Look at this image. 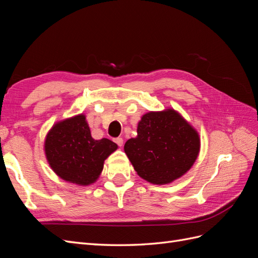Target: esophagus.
<instances>
[{"label":"esophagus","mask_w":258,"mask_h":258,"mask_svg":"<svg viewBox=\"0 0 258 258\" xmlns=\"http://www.w3.org/2000/svg\"><path fill=\"white\" fill-rule=\"evenodd\" d=\"M114 142L118 145V146H122V144H123V140H122V138H116L115 140H114Z\"/></svg>","instance_id":"34e87169"}]
</instances>
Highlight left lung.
I'll list each match as a JSON object with an SVG mask.
<instances>
[{
    "mask_svg": "<svg viewBox=\"0 0 258 258\" xmlns=\"http://www.w3.org/2000/svg\"><path fill=\"white\" fill-rule=\"evenodd\" d=\"M137 132L123 150L138 175L148 183H172L188 172L198 158L199 132L172 107L145 113Z\"/></svg>",
    "mask_w": 258,
    "mask_h": 258,
    "instance_id": "obj_1",
    "label": "left lung"
}]
</instances>
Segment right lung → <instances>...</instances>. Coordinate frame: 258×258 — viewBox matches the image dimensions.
<instances>
[{"instance_id":"add662e5","label":"right lung","mask_w":258,"mask_h":258,"mask_svg":"<svg viewBox=\"0 0 258 258\" xmlns=\"http://www.w3.org/2000/svg\"><path fill=\"white\" fill-rule=\"evenodd\" d=\"M118 146L108 139L91 137L85 114L56 121L47 132L44 152L50 169L60 178L79 186L98 181L105 159Z\"/></svg>"}]
</instances>
